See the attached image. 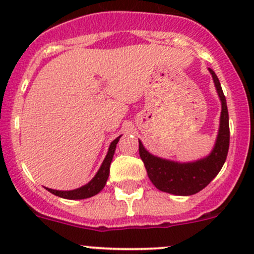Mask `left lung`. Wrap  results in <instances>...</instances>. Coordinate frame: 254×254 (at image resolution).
I'll return each mask as SVG.
<instances>
[{
	"label": "left lung",
	"instance_id": "1",
	"mask_svg": "<svg viewBox=\"0 0 254 254\" xmlns=\"http://www.w3.org/2000/svg\"><path fill=\"white\" fill-rule=\"evenodd\" d=\"M221 101V117L216 142L209 156L195 162L179 163L153 156L139 141V153L147 176L160 190L175 195H193L204 189L220 172L226 161L230 145L229 112L225 94L216 73L209 68Z\"/></svg>",
	"mask_w": 254,
	"mask_h": 254
}]
</instances>
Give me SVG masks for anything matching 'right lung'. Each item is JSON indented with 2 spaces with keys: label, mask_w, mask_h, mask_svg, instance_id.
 Returning a JSON list of instances; mask_svg holds the SVG:
<instances>
[{
  "label": "right lung",
  "mask_w": 254,
  "mask_h": 254,
  "mask_svg": "<svg viewBox=\"0 0 254 254\" xmlns=\"http://www.w3.org/2000/svg\"><path fill=\"white\" fill-rule=\"evenodd\" d=\"M120 136H122V135H120ZM120 136L117 137L115 140H113L111 145H109L108 153H107L101 168H99L98 172L96 173V176L91 179V182H88L86 186H82L81 188L73 189V190H55V189L47 188L48 190L56 196H60V198L64 199H73V200H75V199L91 198V196L98 194L99 191L104 188V186H106L107 183V179H108L109 177V168H111V163L115 152V147H117V143L119 141Z\"/></svg>",
  "instance_id": "1"
}]
</instances>
